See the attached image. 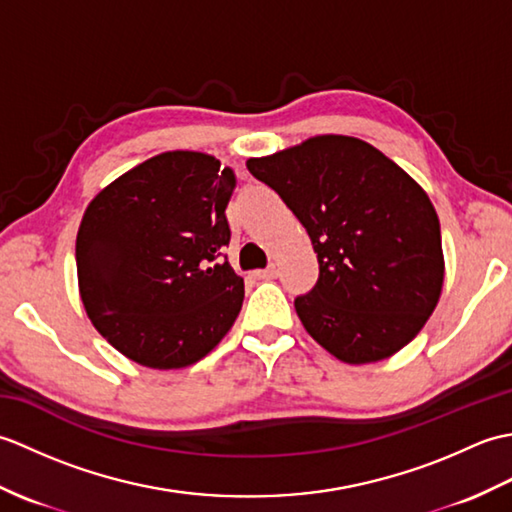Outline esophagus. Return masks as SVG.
<instances>
[{
  "instance_id": "34e87169",
  "label": "esophagus",
  "mask_w": 512,
  "mask_h": 512,
  "mask_svg": "<svg viewBox=\"0 0 512 512\" xmlns=\"http://www.w3.org/2000/svg\"><path fill=\"white\" fill-rule=\"evenodd\" d=\"M257 279H275L277 277V266H268L264 270H255Z\"/></svg>"
}]
</instances>
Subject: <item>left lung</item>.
<instances>
[{
  "label": "left lung",
  "mask_w": 512,
  "mask_h": 512,
  "mask_svg": "<svg viewBox=\"0 0 512 512\" xmlns=\"http://www.w3.org/2000/svg\"><path fill=\"white\" fill-rule=\"evenodd\" d=\"M246 167L312 239L319 281L295 299L312 339L350 365L402 350L436 310L444 281L438 213L420 184L365 140L334 134Z\"/></svg>",
  "instance_id": "obj_1"
}]
</instances>
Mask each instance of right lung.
<instances>
[{"instance_id": "add662e5", "label": "right lung", "mask_w": 512, "mask_h": 512, "mask_svg": "<svg viewBox=\"0 0 512 512\" xmlns=\"http://www.w3.org/2000/svg\"><path fill=\"white\" fill-rule=\"evenodd\" d=\"M235 173L167 151L96 195L76 235L81 301L118 352L151 369L198 363L233 328L244 279L222 259Z\"/></svg>"}]
</instances>
